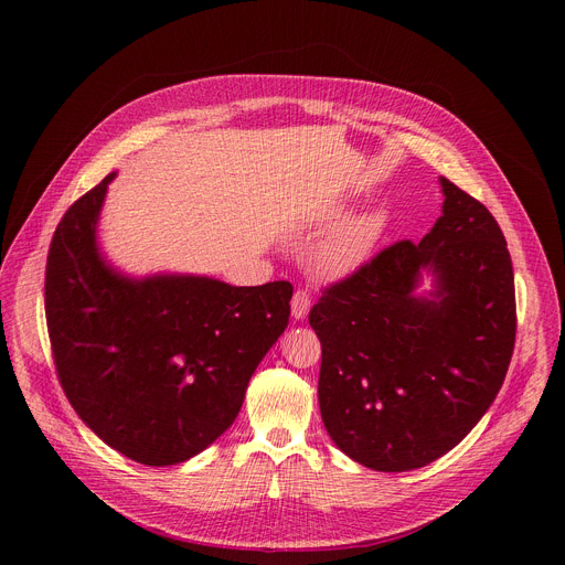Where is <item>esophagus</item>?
I'll return each mask as SVG.
<instances>
[{
  "mask_svg": "<svg viewBox=\"0 0 565 565\" xmlns=\"http://www.w3.org/2000/svg\"><path fill=\"white\" fill-rule=\"evenodd\" d=\"M309 309H311V295H309V290L307 288H298V290H295V295H292V302H290L292 318L295 320L307 318Z\"/></svg>",
  "mask_w": 565,
  "mask_h": 565,
  "instance_id": "34e87169",
  "label": "esophagus"
}]
</instances>
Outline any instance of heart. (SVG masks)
<instances>
[{
	"mask_svg": "<svg viewBox=\"0 0 565 565\" xmlns=\"http://www.w3.org/2000/svg\"><path fill=\"white\" fill-rule=\"evenodd\" d=\"M384 217L380 213H366L341 224L316 252V267L320 275L339 277L354 270L373 249L382 233Z\"/></svg>",
	"mask_w": 565,
	"mask_h": 565,
	"instance_id": "b5f03b06",
	"label": "heart"
}]
</instances>
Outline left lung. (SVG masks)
Listing matches in <instances>:
<instances>
[{
  "label": "left lung",
  "mask_w": 565,
  "mask_h": 565,
  "mask_svg": "<svg viewBox=\"0 0 565 565\" xmlns=\"http://www.w3.org/2000/svg\"><path fill=\"white\" fill-rule=\"evenodd\" d=\"M441 217L322 288L318 403L337 447L377 471L419 469L479 424L515 348V281L488 207L441 178ZM422 269L438 281L417 299Z\"/></svg>",
  "instance_id": "1"
}]
</instances>
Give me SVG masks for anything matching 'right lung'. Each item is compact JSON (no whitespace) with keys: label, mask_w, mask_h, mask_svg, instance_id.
<instances>
[{"label":"right lung","mask_w":565,"mask_h":565,"mask_svg":"<svg viewBox=\"0 0 565 565\" xmlns=\"http://www.w3.org/2000/svg\"><path fill=\"white\" fill-rule=\"evenodd\" d=\"M111 178L82 194L52 235L45 320L54 369L107 447L141 465H175L235 422L249 377L286 330L292 286L114 273L96 247Z\"/></svg>","instance_id":"add662e5"}]
</instances>
